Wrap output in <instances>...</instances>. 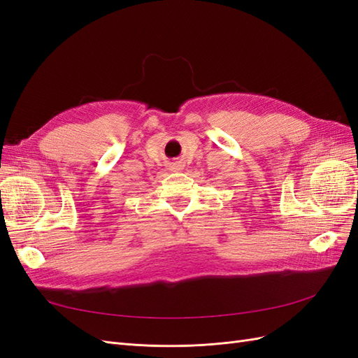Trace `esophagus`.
<instances>
[{"mask_svg": "<svg viewBox=\"0 0 358 358\" xmlns=\"http://www.w3.org/2000/svg\"><path fill=\"white\" fill-rule=\"evenodd\" d=\"M182 162L180 161H175V162H171V164H170V170L171 171H180L182 170Z\"/></svg>", "mask_w": 358, "mask_h": 358, "instance_id": "34e87169", "label": "esophagus"}]
</instances>
